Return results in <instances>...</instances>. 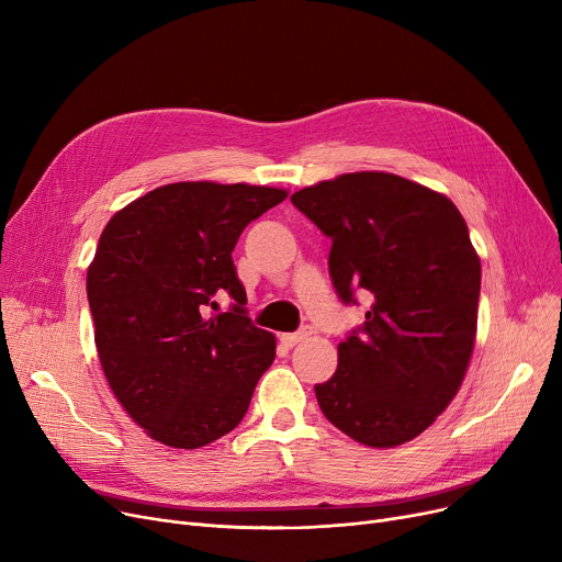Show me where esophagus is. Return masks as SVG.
Wrapping results in <instances>:
<instances>
[{
    "label": "esophagus",
    "mask_w": 562,
    "mask_h": 562,
    "mask_svg": "<svg viewBox=\"0 0 562 562\" xmlns=\"http://www.w3.org/2000/svg\"><path fill=\"white\" fill-rule=\"evenodd\" d=\"M312 333H314V330H312V326H303V328H301V330H296V333H286V335H282V337H280V341H282L284 346H289V348H291V346L301 344L303 339H307Z\"/></svg>",
    "instance_id": "esophagus-1"
}]
</instances>
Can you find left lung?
Segmentation results:
<instances>
[{
    "mask_svg": "<svg viewBox=\"0 0 562 562\" xmlns=\"http://www.w3.org/2000/svg\"><path fill=\"white\" fill-rule=\"evenodd\" d=\"M333 248L339 299H373L314 385L326 419L360 445L422 435L458 394L476 341L481 259L458 206L392 172H346L291 195Z\"/></svg>",
    "mask_w": 562,
    "mask_h": 562,
    "instance_id": "8db88e82",
    "label": "left lung"
}]
</instances>
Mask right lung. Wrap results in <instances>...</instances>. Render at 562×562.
<instances>
[{
	"instance_id": "right-lung-1",
	"label": "right lung",
	"mask_w": 562,
	"mask_h": 562,
	"mask_svg": "<svg viewBox=\"0 0 562 562\" xmlns=\"http://www.w3.org/2000/svg\"><path fill=\"white\" fill-rule=\"evenodd\" d=\"M284 189L177 182L106 223L86 293L109 387L127 415L172 449H200L239 426L276 337L248 318L232 250ZM225 290L233 310L210 315Z\"/></svg>"
}]
</instances>
